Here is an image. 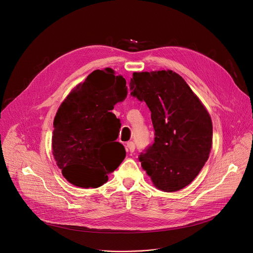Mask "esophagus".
Returning a JSON list of instances; mask_svg holds the SVG:
<instances>
[{
    "label": "esophagus",
    "mask_w": 253,
    "mask_h": 253,
    "mask_svg": "<svg viewBox=\"0 0 253 253\" xmlns=\"http://www.w3.org/2000/svg\"><path fill=\"white\" fill-rule=\"evenodd\" d=\"M126 149H127V151H129L131 153L134 152V150H135V143L133 141H129L127 143V145H126Z\"/></svg>",
    "instance_id": "esophagus-1"
}]
</instances>
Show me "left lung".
<instances>
[{"mask_svg": "<svg viewBox=\"0 0 253 253\" xmlns=\"http://www.w3.org/2000/svg\"><path fill=\"white\" fill-rule=\"evenodd\" d=\"M131 96L151 112L155 138L139 155L154 186L179 191L195 179L208 160L213 126L209 113L188 84L172 71L134 73Z\"/></svg>", "mask_w": 253, "mask_h": 253, "instance_id": "left-lung-1", "label": "left lung"}]
</instances>
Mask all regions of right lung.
<instances>
[{
  "mask_svg": "<svg viewBox=\"0 0 253 253\" xmlns=\"http://www.w3.org/2000/svg\"><path fill=\"white\" fill-rule=\"evenodd\" d=\"M127 97L126 80L94 71L60 105L53 122L52 153L62 175L81 188H99L126 151L117 142L121 123L110 112Z\"/></svg>",
  "mask_w": 253,
  "mask_h": 253,
  "instance_id": "right-lung-1",
  "label": "right lung"
}]
</instances>
